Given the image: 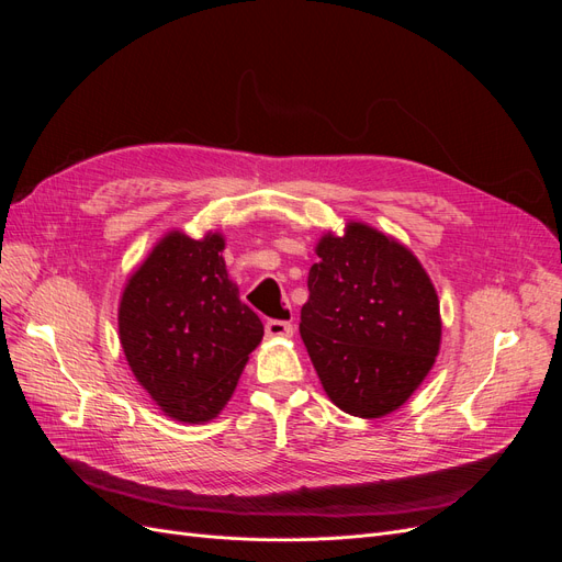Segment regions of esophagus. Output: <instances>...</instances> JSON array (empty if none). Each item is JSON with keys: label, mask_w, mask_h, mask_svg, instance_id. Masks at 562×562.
<instances>
[{"label": "esophagus", "mask_w": 562, "mask_h": 562, "mask_svg": "<svg viewBox=\"0 0 562 562\" xmlns=\"http://www.w3.org/2000/svg\"><path fill=\"white\" fill-rule=\"evenodd\" d=\"M293 323L291 321H277L271 318L265 323V333L267 337H291L293 335Z\"/></svg>", "instance_id": "obj_1"}]
</instances>
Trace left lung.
I'll list each match as a JSON object with an SVG mask.
<instances>
[{
  "label": "left lung",
  "mask_w": 562,
  "mask_h": 562,
  "mask_svg": "<svg viewBox=\"0 0 562 562\" xmlns=\"http://www.w3.org/2000/svg\"><path fill=\"white\" fill-rule=\"evenodd\" d=\"M316 255L300 335L321 384L353 417L394 413L438 356L436 288L411 250L363 223L323 236Z\"/></svg>",
  "instance_id": "left-lung-1"
}]
</instances>
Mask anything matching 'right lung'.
Instances as JSON below:
<instances>
[{
	"label": "right lung",
	"instance_id": "1",
	"mask_svg": "<svg viewBox=\"0 0 562 562\" xmlns=\"http://www.w3.org/2000/svg\"><path fill=\"white\" fill-rule=\"evenodd\" d=\"M225 239L166 234L133 271L119 304V339L135 380L161 411L184 424L220 415L262 321L229 281Z\"/></svg>",
	"mask_w": 562,
	"mask_h": 562
}]
</instances>
